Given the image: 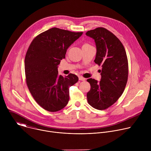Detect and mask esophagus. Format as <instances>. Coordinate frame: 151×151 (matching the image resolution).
I'll return each mask as SVG.
<instances>
[{
    "mask_svg": "<svg viewBox=\"0 0 151 151\" xmlns=\"http://www.w3.org/2000/svg\"><path fill=\"white\" fill-rule=\"evenodd\" d=\"M79 79L80 81H85V80H86L85 78H83V77H82V76H79Z\"/></svg>",
    "mask_w": 151,
    "mask_h": 151,
    "instance_id": "1",
    "label": "esophagus"
}]
</instances>
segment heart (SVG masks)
<instances>
[{
    "label": "heart",
    "instance_id": "heart-1",
    "mask_svg": "<svg viewBox=\"0 0 151 151\" xmlns=\"http://www.w3.org/2000/svg\"><path fill=\"white\" fill-rule=\"evenodd\" d=\"M83 45H88V44H85Z\"/></svg>",
    "mask_w": 151,
    "mask_h": 151
}]
</instances>
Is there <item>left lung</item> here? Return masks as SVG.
Wrapping results in <instances>:
<instances>
[{"mask_svg":"<svg viewBox=\"0 0 151 151\" xmlns=\"http://www.w3.org/2000/svg\"><path fill=\"white\" fill-rule=\"evenodd\" d=\"M86 35L94 40V62L102 67L100 82L87 79L91 85L87 100L94 108L104 110L114 104L124 91L128 75L127 57L121 42L108 30L98 27L88 31Z\"/></svg>","mask_w":151,"mask_h":151,"instance_id":"left-lung-1","label":"left lung"}]
</instances>
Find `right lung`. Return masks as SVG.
Wrapping results in <instances>:
<instances>
[{"label":"right lung","mask_w":151,"mask_h":151,"mask_svg":"<svg viewBox=\"0 0 151 151\" xmlns=\"http://www.w3.org/2000/svg\"><path fill=\"white\" fill-rule=\"evenodd\" d=\"M82 33L54 27L37 35L28 48L24 62L26 83L35 101L46 111L57 112L68 103L69 88L78 77L72 73L58 75V65Z\"/></svg>","instance_id":"add662e5"}]
</instances>
